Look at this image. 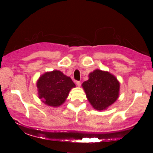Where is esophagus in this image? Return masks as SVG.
<instances>
[{"label": "esophagus", "mask_w": 153, "mask_h": 153, "mask_svg": "<svg viewBox=\"0 0 153 153\" xmlns=\"http://www.w3.org/2000/svg\"><path fill=\"white\" fill-rule=\"evenodd\" d=\"M76 83L77 86H79V87L81 86V82H80V81H76Z\"/></svg>", "instance_id": "obj_1"}]
</instances>
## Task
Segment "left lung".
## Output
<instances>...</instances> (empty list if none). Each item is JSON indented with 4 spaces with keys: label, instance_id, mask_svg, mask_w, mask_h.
<instances>
[{
    "label": "left lung",
    "instance_id": "left-lung-1",
    "mask_svg": "<svg viewBox=\"0 0 153 153\" xmlns=\"http://www.w3.org/2000/svg\"><path fill=\"white\" fill-rule=\"evenodd\" d=\"M81 85L90 104L97 111L106 110L119 97L120 82L107 71L95 70Z\"/></svg>",
    "mask_w": 153,
    "mask_h": 153
}]
</instances>
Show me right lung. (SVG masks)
Segmentation results:
<instances>
[{"label": "right lung", "mask_w": 153, "mask_h": 153, "mask_svg": "<svg viewBox=\"0 0 153 153\" xmlns=\"http://www.w3.org/2000/svg\"><path fill=\"white\" fill-rule=\"evenodd\" d=\"M76 87L70 77L59 70L46 72L37 81L38 97L52 107H58L65 102L71 89Z\"/></svg>", "instance_id": "right-lung-1"}]
</instances>
